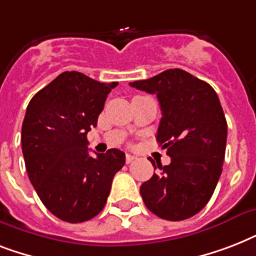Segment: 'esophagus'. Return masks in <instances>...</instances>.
<instances>
[{
  "instance_id": "obj_1",
  "label": "esophagus",
  "mask_w": 256,
  "mask_h": 256,
  "mask_svg": "<svg viewBox=\"0 0 256 256\" xmlns=\"http://www.w3.org/2000/svg\"><path fill=\"white\" fill-rule=\"evenodd\" d=\"M134 160H136V156H130V154H126V164H132Z\"/></svg>"
}]
</instances>
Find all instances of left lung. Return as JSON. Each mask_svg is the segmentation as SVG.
<instances>
[{
    "mask_svg": "<svg viewBox=\"0 0 256 256\" xmlns=\"http://www.w3.org/2000/svg\"><path fill=\"white\" fill-rule=\"evenodd\" d=\"M130 86L158 96L162 118L156 140L171 158L168 166L158 164L160 174L142 183L144 204L166 220L191 218L210 200L222 174L227 122L218 96L207 82L180 69Z\"/></svg>",
    "mask_w": 256,
    "mask_h": 256,
    "instance_id": "1",
    "label": "left lung"
}]
</instances>
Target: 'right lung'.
<instances>
[{
    "label": "right lung",
    "instance_id": "right-lung-1",
    "mask_svg": "<svg viewBox=\"0 0 256 256\" xmlns=\"http://www.w3.org/2000/svg\"><path fill=\"white\" fill-rule=\"evenodd\" d=\"M116 85L65 72L28 104L21 132L26 171L42 203L61 220L81 223L100 214L124 168L118 148L94 158L88 148V132Z\"/></svg>",
    "mask_w": 256,
    "mask_h": 256
}]
</instances>
